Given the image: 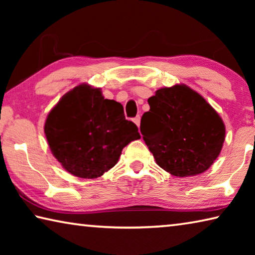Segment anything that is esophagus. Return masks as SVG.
Segmentation results:
<instances>
[{"mask_svg":"<svg viewBox=\"0 0 255 255\" xmlns=\"http://www.w3.org/2000/svg\"><path fill=\"white\" fill-rule=\"evenodd\" d=\"M133 123H135L137 126L139 127V125H140V117H139V116H137V117L133 118Z\"/></svg>","mask_w":255,"mask_h":255,"instance_id":"34e87169","label":"esophagus"}]
</instances>
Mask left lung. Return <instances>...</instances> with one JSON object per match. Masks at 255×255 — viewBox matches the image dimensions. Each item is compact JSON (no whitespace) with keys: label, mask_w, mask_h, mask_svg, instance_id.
I'll list each match as a JSON object with an SVG mask.
<instances>
[{"label":"left lung","mask_w":255,"mask_h":255,"mask_svg":"<svg viewBox=\"0 0 255 255\" xmlns=\"http://www.w3.org/2000/svg\"><path fill=\"white\" fill-rule=\"evenodd\" d=\"M147 101L140 132L157 165L180 178L208 170L225 140L214 108L187 85L159 89Z\"/></svg>","instance_id":"obj_1"}]
</instances>
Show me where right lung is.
Returning a JSON list of instances; mask_svg holds the SVG:
<instances>
[{
    "mask_svg": "<svg viewBox=\"0 0 255 255\" xmlns=\"http://www.w3.org/2000/svg\"><path fill=\"white\" fill-rule=\"evenodd\" d=\"M45 133L51 153L71 174L96 179L117 164L122 150L139 139L119 102L100 89L82 84L67 92L49 112Z\"/></svg>",
    "mask_w": 255,
    "mask_h": 255,
    "instance_id": "1",
    "label": "right lung"
}]
</instances>
